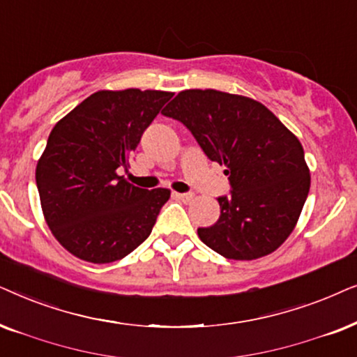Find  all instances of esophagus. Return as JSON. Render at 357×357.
Listing matches in <instances>:
<instances>
[{"label": "esophagus", "instance_id": "obj_1", "mask_svg": "<svg viewBox=\"0 0 357 357\" xmlns=\"http://www.w3.org/2000/svg\"><path fill=\"white\" fill-rule=\"evenodd\" d=\"M174 196L178 197L179 201H183L184 204H189V202H191L192 199H194V194H191V192H189V194H179V192H176Z\"/></svg>", "mask_w": 357, "mask_h": 357}]
</instances>
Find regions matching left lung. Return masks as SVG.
I'll use <instances>...</instances> for the list:
<instances>
[{"label": "left lung", "instance_id": "8db88e82", "mask_svg": "<svg viewBox=\"0 0 357 357\" xmlns=\"http://www.w3.org/2000/svg\"><path fill=\"white\" fill-rule=\"evenodd\" d=\"M161 112L183 122L230 179V196L217 199L220 217L197 228L199 238L236 261L278 250L296 228L310 189L297 137L264 104L217 89H186Z\"/></svg>", "mask_w": 357, "mask_h": 357}]
</instances>
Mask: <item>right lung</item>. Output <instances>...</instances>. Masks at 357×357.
I'll return each instance as SVG.
<instances>
[{
	"label": "right lung",
	"instance_id": "right-lung-1",
	"mask_svg": "<svg viewBox=\"0 0 357 357\" xmlns=\"http://www.w3.org/2000/svg\"><path fill=\"white\" fill-rule=\"evenodd\" d=\"M173 93L101 89L61 117L37 161L36 183L52 235L76 258L119 261L149 238L166 188H137L117 174Z\"/></svg>",
	"mask_w": 357,
	"mask_h": 357
}]
</instances>
